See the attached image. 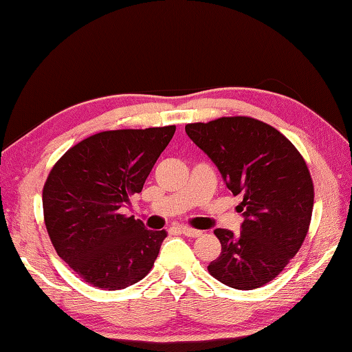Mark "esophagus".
<instances>
[{"label": "esophagus", "mask_w": 352, "mask_h": 352, "mask_svg": "<svg viewBox=\"0 0 352 352\" xmlns=\"http://www.w3.org/2000/svg\"><path fill=\"white\" fill-rule=\"evenodd\" d=\"M182 232L185 236H188V237H199L202 232L201 231H197V230H192V228H188V226H183L182 228Z\"/></svg>", "instance_id": "esophagus-1"}]
</instances>
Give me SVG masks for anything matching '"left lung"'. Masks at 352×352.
Here are the masks:
<instances>
[{
	"label": "left lung",
	"instance_id": "8db88e82",
	"mask_svg": "<svg viewBox=\"0 0 352 352\" xmlns=\"http://www.w3.org/2000/svg\"><path fill=\"white\" fill-rule=\"evenodd\" d=\"M188 137L241 197V232L217 228L221 254L207 266L221 284L254 290L268 284L303 244L314 204L308 166L279 131L247 116L186 124Z\"/></svg>",
	"mask_w": 352,
	"mask_h": 352
}]
</instances>
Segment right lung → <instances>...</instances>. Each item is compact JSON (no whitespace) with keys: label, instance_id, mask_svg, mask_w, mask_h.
I'll list each match as a JSON object with an SVG mask.
<instances>
[{"label":"right lung","instance_id":"1","mask_svg":"<svg viewBox=\"0 0 352 352\" xmlns=\"http://www.w3.org/2000/svg\"><path fill=\"white\" fill-rule=\"evenodd\" d=\"M175 126L107 131L84 138L52 167L44 221L57 255L94 287L120 290L155 265L166 231L146 230L121 207L140 192Z\"/></svg>","mask_w":352,"mask_h":352}]
</instances>
